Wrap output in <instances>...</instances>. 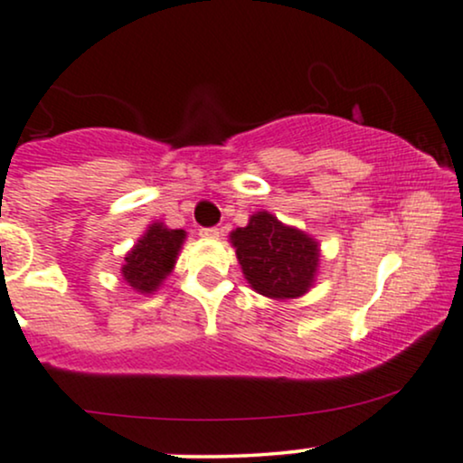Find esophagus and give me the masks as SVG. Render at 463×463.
<instances>
[{
  "instance_id": "1",
  "label": "esophagus",
  "mask_w": 463,
  "mask_h": 463,
  "mask_svg": "<svg viewBox=\"0 0 463 463\" xmlns=\"http://www.w3.org/2000/svg\"><path fill=\"white\" fill-rule=\"evenodd\" d=\"M200 237L202 239H220L222 231L220 228H200Z\"/></svg>"
}]
</instances>
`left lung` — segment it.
I'll list each match as a JSON object with an SVG mask.
<instances>
[{
  "label": "left lung",
  "instance_id": "1",
  "mask_svg": "<svg viewBox=\"0 0 463 463\" xmlns=\"http://www.w3.org/2000/svg\"><path fill=\"white\" fill-rule=\"evenodd\" d=\"M231 243L243 276L257 294L291 300L316 285L320 243L300 228L283 224L269 211L250 215L248 226L231 232Z\"/></svg>",
  "mask_w": 463,
  "mask_h": 463
}]
</instances>
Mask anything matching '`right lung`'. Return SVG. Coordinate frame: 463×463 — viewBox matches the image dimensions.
I'll return each mask as SVG.
<instances>
[{
    "mask_svg": "<svg viewBox=\"0 0 463 463\" xmlns=\"http://www.w3.org/2000/svg\"><path fill=\"white\" fill-rule=\"evenodd\" d=\"M187 232L167 228L163 222H152L124 257L121 276L132 289L143 296L158 291L163 280L174 272Z\"/></svg>",
    "mask_w": 463,
    "mask_h": 463,
    "instance_id": "obj_1",
    "label": "right lung"
}]
</instances>
